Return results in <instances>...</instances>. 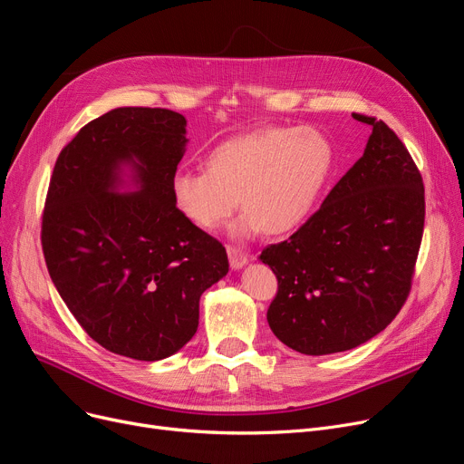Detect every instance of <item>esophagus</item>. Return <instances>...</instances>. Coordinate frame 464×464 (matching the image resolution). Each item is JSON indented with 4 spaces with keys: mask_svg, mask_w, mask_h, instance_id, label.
Masks as SVG:
<instances>
[{
    "mask_svg": "<svg viewBox=\"0 0 464 464\" xmlns=\"http://www.w3.org/2000/svg\"><path fill=\"white\" fill-rule=\"evenodd\" d=\"M227 256H229L231 269H243L248 264V256L235 246H227Z\"/></svg>",
    "mask_w": 464,
    "mask_h": 464,
    "instance_id": "obj_1",
    "label": "esophagus"
}]
</instances>
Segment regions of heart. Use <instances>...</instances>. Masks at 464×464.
<instances>
[{
    "instance_id": "b5f03b06",
    "label": "heart",
    "mask_w": 464,
    "mask_h": 464,
    "mask_svg": "<svg viewBox=\"0 0 464 464\" xmlns=\"http://www.w3.org/2000/svg\"><path fill=\"white\" fill-rule=\"evenodd\" d=\"M334 167V146L311 127H259L205 155V172L178 170L172 200L197 229L214 231L237 208L233 237L285 235L311 216Z\"/></svg>"
}]
</instances>
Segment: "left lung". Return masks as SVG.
I'll return each instance as SVG.
<instances>
[{"label":"left lung","mask_w":464,"mask_h":464,"mask_svg":"<svg viewBox=\"0 0 464 464\" xmlns=\"http://www.w3.org/2000/svg\"><path fill=\"white\" fill-rule=\"evenodd\" d=\"M368 144L322 207L259 259L278 292L273 334L301 354H334L385 330L411 288L425 226V188L400 138L375 117Z\"/></svg>","instance_id":"1"}]
</instances>
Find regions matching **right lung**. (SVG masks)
<instances>
[{"label": "right lung", "mask_w": 464, "mask_h": 464, "mask_svg": "<svg viewBox=\"0 0 464 464\" xmlns=\"http://www.w3.org/2000/svg\"><path fill=\"white\" fill-rule=\"evenodd\" d=\"M186 125L163 108L100 115L60 151L45 200L42 245L60 297L98 345L134 360L182 349L200 295L229 271L226 248L172 200Z\"/></svg>", "instance_id": "right-lung-1"}]
</instances>
